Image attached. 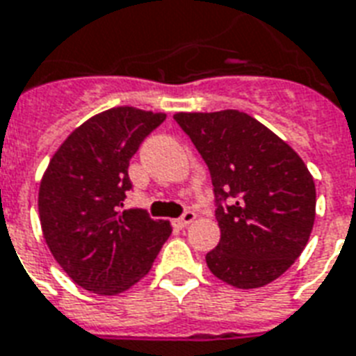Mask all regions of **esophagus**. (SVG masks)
<instances>
[{"label": "esophagus", "instance_id": "obj_1", "mask_svg": "<svg viewBox=\"0 0 356 356\" xmlns=\"http://www.w3.org/2000/svg\"><path fill=\"white\" fill-rule=\"evenodd\" d=\"M194 218H196V213L194 211H186V213L181 216V218H177V220H173V226L175 227H186L190 224V222H194Z\"/></svg>", "mask_w": 356, "mask_h": 356}]
</instances>
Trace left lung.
I'll use <instances>...</instances> for the list:
<instances>
[{
  "label": "left lung",
  "mask_w": 356,
  "mask_h": 356,
  "mask_svg": "<svg viewBox=\"0 0 356 356\" xmlns=\"http://www.w3.org/2000/svg\"><path fill=\"white\" fill-rule=\"evenodd\" d=\"M211 173L220 243L205 256L216 278L238 289L291 267L316 220V183L302 159L238 110L175 113Z\"/></svg>",
  "instance_id": "left-lung-1"
}]
</instances>
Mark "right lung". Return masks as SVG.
<instances>
[{"instance_id": "right-lung-1", "label": "right lung", "mask_w": 356, "mask_h": 356, "mask_svg": "<svg viewBox=\"0 0 356 356\" xmlns=\"http://www.w3.org/2000/svg\"><path fill=\"white\" fill-rule=\"evenodd\" d=\"M166 113L119 106L80 124L51 156L39 188L42 235L88 291L118 295L147 275L172 226L123 207L130 159Z\"/></svg>"}]
</instances>
